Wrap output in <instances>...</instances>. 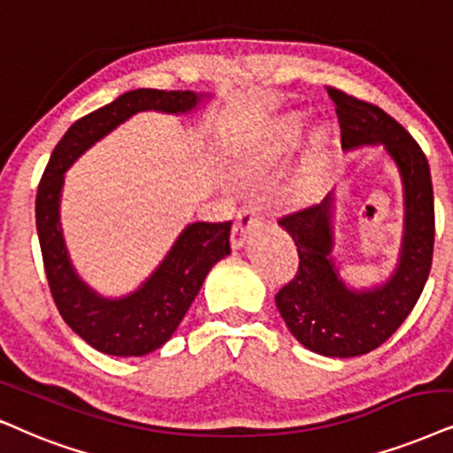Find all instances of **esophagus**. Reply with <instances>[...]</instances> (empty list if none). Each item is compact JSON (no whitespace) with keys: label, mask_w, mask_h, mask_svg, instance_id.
I'll list each match as a JSON object with an SVG mask.
<instances>
[{"label":"esophagus","mask_w":453,"mask_h":453,"mask_svg":"<svg viewBox=\"0 0 453 453\" xmlns=\"http://www.w3.org/2000/svg\"><path fill=\"white\" fill-rule=\"evenodd\" d=\"M261 217V209L257 207L253 203H244L242 207L238 209L236 213V223H234V230H232V246H238L244 242V234L249 230L253 223Z\"/></svg>","instance_id":"esophagus-1"}]
</instances>
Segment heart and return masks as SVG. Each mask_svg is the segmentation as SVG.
Instances as JSON below:
<instances>
[{
  "label": "heart",
  "mask_w": 453,
  "mask_h": 453,
  "mask_svg": "<svg viewBox=\"0 0 453 453\" xmlns=\"http://www.w3.org/2000/svg\"><path fill=\"white\" fill-rule=\"evenodd\" d=\"M296 142H299V129L288 127L286 131H282V134H280V137L276 140V144H273L272 150H269L267 158L272 160V163H273V160L282 158L284 154H288L290 150H293V146L296 144Z\"/></svg>",
  "instance_id": "heart-1"
}]
</instances>
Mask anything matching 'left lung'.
I'll return each instance as SVG.
<instances>
[{
	"label": "left lung",
	"instance_id": "left-lung-1",
	"mask_svg": "<svg viewBox=\"0 0 453 453\" xmlns=\"http://www.w3.org/2000/svg\"><path fill=\"white\" fill-rule=\"evenodd\" d=\"M336 106L345 148L382 144L403 180L405 226L397 272L380 288L353 293L336 273L332 250V198L288 211L278 223L290 234L299 267L276 293V305L301 345L326 357L374 351L410 316L433 263L434 200L428 160L416 140L382 108L326 88Z\"/></svg>",
	"mask_w": 453,
	"mask_h": 453
}]
</instances>
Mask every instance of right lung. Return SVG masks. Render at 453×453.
<instances>
[{"instance_id":"add662e5","label":"right lung","mask_w":453,"mask_h":453,"mask_svg":"<svg viewBox=\"0 0 453 453\" xmlns=\"http://www.w3.org/2000/svg\"><path fill=\"white\" fill-rule=\"evenodd\" d=\"M194 91L134 89L74 121L51 152L37 188L35 217L48 284L60 316L85 342L117 357H137L163 347L184 319L209 269L230 255L232 221L188 226L157 272L134 295L106 301L85 286L68 261L58 223L65 171L102 135L137 111L186 112Z\"/></svg>"}]
</instances>
